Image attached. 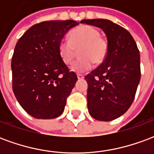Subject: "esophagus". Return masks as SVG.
I'll return each instance as SVG.
<instances>
[{
    "label": "esophagus",
    "instance_id": "obj_1",
    "mask_svg": "<svg viewBox=\"0 0 154 154\" xmlns=\"http://www.w3.org/2000/svg\"><path fill=\"white\" fill-rule=\"evenodd\" d=\"M77 77L78 80H81V79H83L84 78V76L83 75H82V74H77Z\"/></svg>",
    "mask_w": 154,
    "mask_h": 154
}]
</instances>
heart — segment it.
<instances>
[{
    "instance_id": "b5f03b06",
    "label": "heart",
    "mask_w": 154,
    "mask_h": 154,
    "mask_svg": "<svg viewBox=\"0 0 154 154\" xmlns=\"http://www.w3.org/2000/svg\"><path fill=\"white\" fill-rule=\"evenodd\" d=\"M82 57L75 61L71 66L74 72H84L90 70L96 64L101 63L107 55L108 44L100 36L97 29L91 25H82L70 34V39H63L58 45V51L65 64H70L73 60L76 49L80 48Z\"/></svg>"
}]
</instances>
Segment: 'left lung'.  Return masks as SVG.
I'll return each mask as SVG.
<instances>
[{"instance_id": "1", "label": "left lung", "mask_w": 154, "mask_h": 154, "mask_svg": "<svg viewBox=\"0 0 154 154\" xmlns=\"http://www.w3.org/2000/svg\"><path fill=\"white\" fill-rule=\"evenodd\" d=\"M101 29L108 44L103 63L85 77L87 108L94 119L110 121L128 110L140 81V54L129 32L109 20H83Z\"/></svg>"}]
</instances>
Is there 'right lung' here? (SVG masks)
Masks as SVG:
<instances>
[{
    "label": "right lung",
    "mask_w": 154,
    "mask_h": 154,
    "mask_svg": "<svg viewBox=\"0 0 154 154\" xmlns=\"http://www.w3.org/2000/svg\"><path fill=\"white\" fill-rule=\"evenodd\" d=\"M75 20H50L33 25L15 45L11 61L12 88L22 108L36 119L62 115L77 82L58 51V45Z\"/></svg>",
    "instance_id": "obj_1"
}]
</instances>
